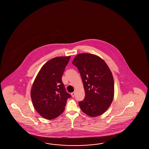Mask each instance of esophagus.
<instances>
[{
  "label": "esophagus",
  "mask_w": 149,
  "mask_h": 149,
  "mask_svg": "<svg viewBox=\"0 0 149 149\" xmlns=\"http://www.w3.org/2000/svg\"><path fill=\"white\" fill-rule=\"evenodd\" d=\"M71 96H72V97H73L74 96V95H75V93H74V92H72V93H71Z\"/></svg>",
  "instance_id": "34e87169"
}]
</instances>
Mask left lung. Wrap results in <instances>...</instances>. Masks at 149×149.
<instances>
[{
	"label": "left lung",
	"instance_id": "1",
	"mask_svg": "<svg viewBox=\"0 0 149 149\" xmlns=\"http://www.w3.org/2000/svg\"><path fill=\"white\" fill-rule=\"evenodd\" d=\"M82 79L85 97L79 102L81 111L91 117L103 114L114 97V80L111 70L101 57L94 54H78L72 61Z\"/></svg>",
	"mask_w": 149,
	"mask_h": 149
}]
</instances>
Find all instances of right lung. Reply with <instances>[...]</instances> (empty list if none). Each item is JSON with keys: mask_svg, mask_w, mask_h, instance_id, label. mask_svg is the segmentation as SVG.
Returning <instances> with one entry per match:
<instances>
[{"mask_svg": "<svg viewBox=\"0 0 149 149\" xmlns=\"http://www.w3.org/2000/svg\"><path fill=\"white\" fill-rule=\"evenodd\" d=\"M70 56L54 57L41 67L31 89V98L35 110L42 117L52 120L63 113L68 98L62 81Z\"/></svg>", "mask_w": 149, "mask_h": 149, "instance_id": "1", "label": "right lung"}]
</instances>
